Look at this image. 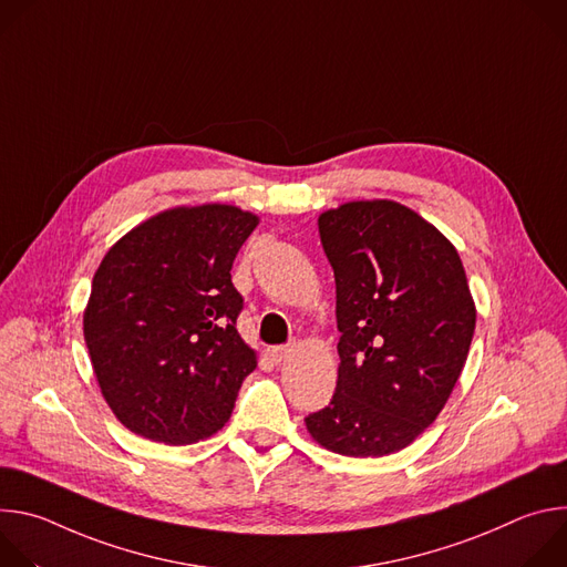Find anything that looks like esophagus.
<instances>
[{"label":"esophagus","mask_w":567,"mask_h":567,"mask_svg":"<svg viewBox=\"0 0 567 567\" xmlns=\"http://www.w3.org/2000/svg\"><path fill=\"white\" fill-rule=\"evenodd\" d=\"M291 352H293V348L291 346H276V348H269V359L274 361V363H282L285 359H289L291 357Z\"/></svg>","instance_id":"obj_1"}]
</instances>
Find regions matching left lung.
<instances>
[{
    "mask_svg": "<svg viewBox=\"0 0 567 567\" xmlns=\"http://www.w3.org/2000/svg\"><path fill=\"white\" fill-rule=\"evenodd\" d=\"M337 280L339 379L305 420L316 444L381 457L413 444L464 370L475 302L451 239L413 208L357 199L318 215Z\"/></svg>",
    "mask_w": 567,
    "mask_h": 567,
    "instance_id": "1",
    "label": "left lung"
}]
</instances>
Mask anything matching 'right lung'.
<instances>
[{"mask_svg":"<svg viewBox=\"0 0 567 567\" xmlns=\"http://www.w3.org/2000/svg\"><path fill=\"white\" fill-rule=\"evenodd\" d=\"M260 224L233 204L175 206L127 230L99 265L83 334L116 420L152 442L195 444L230 417L258 365L239 337L230 267Z\"/></svg>","mask_w":567,"mask_h":567,"instance_id":"right-lung-1","label":"right lung"}]
</instances>
